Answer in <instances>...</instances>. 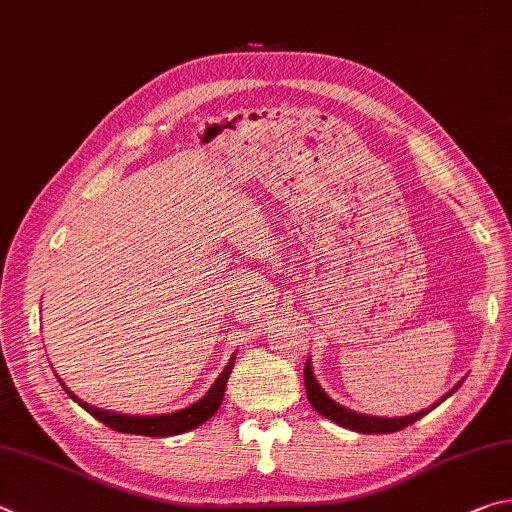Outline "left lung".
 <instances>
[{"instance_id":"left-lung-1","label":"left lung","mask_w":512,"mask_h":512,"mask_svg":"<svg viewBox=\"0 0 512 512\" xmlns=\"http://www.w3.org/2000/svg\"><path fill=\"white\" fill-rule=\"evenodd\" d=\"M463 380H459L457 385H454L448 394L441 396L439 401L434 405L425 407V410L410 414V416H392V418H385V416H369V414H360V412H353L347 410L345 405H340L333 401V398L324 392L320 387L318 378L313 374V367H311V358H306V365H304V387H306V396H309V403L311 407L318 414H322L324 418H329V421L338 423L342 427H347V430L353 432H360V434H389V432H398L403 430V427L412 425L418 418H423L425 414H430L436 405H441L445 398H450L457 389L461 387Z\"/></svg>"}]
</instances>
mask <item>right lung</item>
<instances>
[{
	"mask_svg": "<svg viewBox=\"0 0 512 512\" xmlns=\"http://www.w3.org/2000/svg\"><path fill=\"white\" fill-rule=\"evenodd\" d=\"M235 356L228 360V365L221 371L219 378L212 383V387L206 392V396L199 398L197 403H192L188 407H183L179 412L172 414H152V416H136V414H118V412H109V410H100V407L89 405L85 401L71 392V389L62 383V378L58 376L60 385L64 392L73 398L82 410H87L91 416L98 418L100 423H105L107 427L116 432H125V434H141V436H174V434H183L190 432L194 427H199L201 423H206L208 418L219 410L221 401H224V392H226V383L230 378V371L235 367Z\"/></svg>",
	"mask_w": 512,
	"mask_h": 512,
	"instance_id": "1",
	"label": "right lung"
}]
</instances>
